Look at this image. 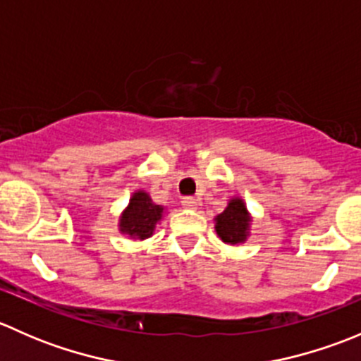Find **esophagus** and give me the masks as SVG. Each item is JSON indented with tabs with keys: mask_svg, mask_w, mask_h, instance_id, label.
<instances>
[{
	"mask_svg": "<svg viewBox=\"0 0 361 361\" xmlns=\"http://www.w3.org/2000/svg\"><path fill=\"white\" fill-rule=\"evenodd\" d=\"M181 206L187 207V209H197L199 202L195 197H183V201H181Z\"/></svg>",
	"mask_w": 361,
	"mask_h": 361,
	"instance_id": "esophagus-1",
	"label": "esophagus"
}]
</instances>
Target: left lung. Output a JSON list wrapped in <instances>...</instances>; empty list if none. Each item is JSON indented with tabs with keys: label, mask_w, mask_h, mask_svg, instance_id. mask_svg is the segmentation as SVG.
Instances as JSON below:
<instances>
[{
	"label": "left lung",
	"mask_w": 361,
	"mask_h": 361,
	"mask_svg": "<svg viewBox=\"0 0 361 361\" xmlns=\"http://www.w3.org/2000/svg\"><path fill=\"white\" fill-rule=\"evenodd\" d=\"M251 214L241 197H232L224 213L214 216V231L225 245H243L250 238Z\"/></svg>",
	"instance_id": "left-lung-1"
}]
</instances>
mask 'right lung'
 Here are the masks:
<instances>
[{"label": "right lung", "instance_id": "right-lung-1", "mask_svg": "<svg viewBox=\"0 0 361 361\" xmlns=\"http://www.w3.org/2000/svg\"><path fill=\"white\" fill-rule=\"evenodd\" d=\"M164 216V206L152 201L150 194L136 190L130 195L129 204L122 211L118 220V231L130 239H148L154 235L155 227Z\"/></svg>", "mask_w": 361, "mask_h": 361}]
</instances>
